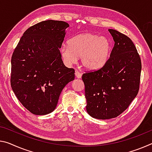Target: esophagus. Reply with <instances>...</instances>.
Wrapping results in <instances>:
<instances>
[{
	"label": "esophagus",
	"instance_id": "esophagus-1",
	"mask_svg": "<svg viewBox=\"0 0 152 152\" xmlns=\"http://www.w3.org/2000/svg\"><path fill=\"white\" fill-rule=\"evenodd\" d=\"M75 76H76V78H80L82 77V72H79V71H76L75 72Z\"/></svg>",
	"mask_w": 152,
	"mask_h": 152
}]
</instances>
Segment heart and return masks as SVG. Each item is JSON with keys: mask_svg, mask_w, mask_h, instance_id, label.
Wrapping results in <instances>:
<instances>
[{"mask_svg": "<svg viewBox=\"0 0 152 152\" xmlns=\"http://www.w3.org/2000/svg\"><path fill=\"white\" fill-rule=\"evenodd\" d=\"M68 45L63 44L60 51L67 64H74L80 57V63L88 70L102 67L109 59L112 43L109 38L93 33L78 35L68 40Z\"/></svg>", "mask_w": 152, "mask_h": 152, "instance_id": "obj_1", "label": "heart"}]
</instances>
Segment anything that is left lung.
Listing matches in <instances>:
<instances>
[{
	"label": "left lung",
	"mask_w": 152,
	"mask_h": 152,
	"mask_svg": "<svg viewBox=\"0 0 152 152\" xmlns=\"http://www.w3.org/2000/svg\"><path fill=\"white\" fill-rule=\"evenodd\" d=\"M114 47L105 64L86 72V111L94 118H114L126 110L139 92L141 61L134 43L127 36L109 29Z\"/></svg>",
	"instance_id": "obj_1"
}]
</instances>
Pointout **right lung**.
<instances>
[{
  "mask_svg": "<svg viewBox=\"0 0 152 152\" xmlns=\"http://www.w3.org/2000/svg\"><path fill=\"white\" fill-rule=\"evenodd\" d=\"M68 27L63 21L38 23L23 33L14 50L11 88L33 114L52 112L65 86L74 80L75 71L65 66L59 50Z\"/></svg>",
  "mask_w": 152,
  "mask_h": 152,
  "instance_id": "right-lung-1",
  "label": "right lung"
}]
</instances>
